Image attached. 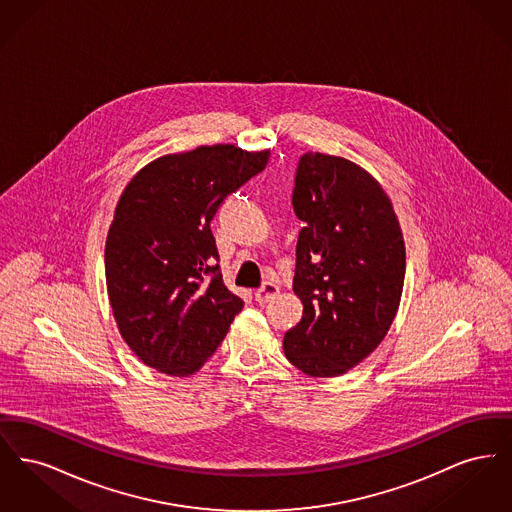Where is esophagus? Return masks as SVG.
<instances>
[{"label":"esophagus","instance_id":"1","mask_svg":"<svg viewBox=\"0 0 512 512\" xmlns=\"http://www.w3.org/2000/svg\"><path fill=\"white\" fill-rule=\"evenodd\" d=\"M280 292V288H278V284H274V282H265L257 292H255V299L259 301V303H268L270 299H274L276 295Z\"/></svg>","mask_w":512,"mask_h":512}]
</instances>
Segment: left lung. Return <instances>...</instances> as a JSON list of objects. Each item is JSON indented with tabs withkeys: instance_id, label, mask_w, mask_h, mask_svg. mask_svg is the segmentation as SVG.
<instances>
[{
	"instance_id": "obj_1",
	"label": "left lung",
	"mask_w": 512,
	"mask_h": 512,
	"mask_svg": "<svg viewBox=\"0 0 512 512\" xmlns=\"http://www.w3.org/2000/svg\"><path fill=\"white\" fill-rule=\"evenodd\" d=\"M293 211L303 220L293 292L303 318L284 336L288 361L332 378L386 338L405 282V242L390 197L359 165L326 153L299 159Z\"/></svg>"
}]
</instances>
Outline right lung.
I'll use <instances>...</instances> for the list:
<instances>
[{
    "instance_id": "right-lung-1",
    "label": "right lung",
    "mask_w": 512,
    "mask_h": 512,
    "mask_svg": "<svg viewBox=\"0 0 512 512\" xmlns=\"http://www.w3.org/2000/svg\"><path fill=\"white\" fill-rule=\"evenodd\" d=\"M268 157V149L201 146L151 161L124 188L107 234L105 280L121 336L147 366L194 374L242 311L215 265L211 220Z\"/></svg>"
}]
</instances>
